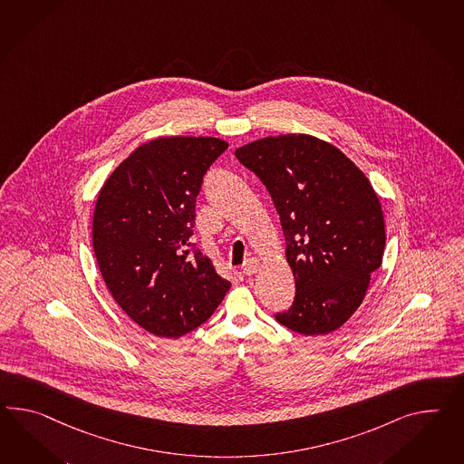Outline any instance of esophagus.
Listing matches in <instances>:
<instances>
[{"label": "esophagus", "instance_id": "1", "mask_svg": "<svg viewBox=\"0 0 464 464\" xmlns=\"http://www.w3.org/2000/svg\"><path fill=\"white\" fill-rule=\"evenodd\" d=\"M257 269H259V261L252 257V259L246 262V266H244V274H246V276H254V274L257 273Z\"/></svg>", "mask_w": 464, "mask_h": 464}]
</instances>
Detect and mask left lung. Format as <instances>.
Returning <instances> with one entry per match:
<instances>
[{"label":"left lung","mask_w":464,"mask_h":464,"mask_svg":"<svg viewBox=\"0 0 464 464\" xmlns=\"http://www.w3.org/2000/svg\"><path fill=\"white\" fill-rule=\"evenodd\" d=\"M236 156L273 198L296 279L293 304L274 318L306 336L334 332L382 264L383 215L369 179L340 150L306 134L259 140Z\"/></svg>","instance_id":"left-lung-1"}]
</instances>
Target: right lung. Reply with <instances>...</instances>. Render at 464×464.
I'll return each instance as SVG.
<instances>
[{
    "label": "right lung",
    "mask_w": 464,
    "mask_h": 464,
    "mask_svg": "<svg viewBox=\"0 0 464 464\" xmlns=\"http://www.w3.org/2000/svg\"><path fill=\"white\" fill-rule=\"evenodd\" d=\"M215 138H160L126 158L99 193L95 259L116 303L146 332L179 338L214 314L230 283L191 244Z\"/></svg>",
    "instance_id": "right-lung-1"
}]
</instances>
